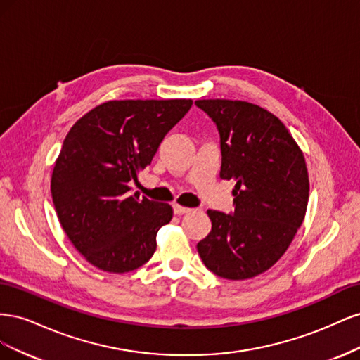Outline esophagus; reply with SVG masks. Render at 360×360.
Here are the masks:
<instances>
[{
	"instance_id": "34e87169",
	"label": "esophagus",
	"mask_w": 360,
	"mask_h": 360,
	"mask_svg": "<svg viewBox=\"0 0 360 360\" xmlns=\"http://www.w3.org/2000/svg\"><path fill=\"white\" fill-rule=\"evenodd\" d=\"M172 209H174V213H176V214H184V213L192 212V209H189V207L180 205V204H177V202L172 204Z\"/></svg>"
}]
</instances>
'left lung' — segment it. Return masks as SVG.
<instances>
[{
  "label": "left lung",
  "instance_id": "1",
  "mask_svg": "<svg viewBox=\"0 0 360 360\" xmlns=\"http://www.w3.org/2000/svg\"><path fill=\"white\" fill-rule=\"evenodd\" d=\"M195 105L221 136V179L234 180V213L207 210L212 231L197 245L225 279H249L285 254L307 213L309 179L300 147L281 120L258 105L204 99Z\"/></svg>",
  "mask_w": 360,
  "mask_h": 360
}]
</instances>
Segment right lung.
Wrapping results in <instances>:
<instances>
[{
  "mask_svg": "<svg viewBox=\"0 0 360 360\" xmlns=\"http://www.w3.org/2000/svg\"><path fill=\"white\" fill-rule=\"evenodd\" d=\"M191 106V99L110 101L69 130L52 171V201L69 240L97 269L126 274L153 257L172 207L139 198L129 184Z\"/></svg>",
  "mask_w": 360,
  "mask_h": 360,
  "instance_id": "obj_1",
  "label": "right lung"
}]
</instances>
